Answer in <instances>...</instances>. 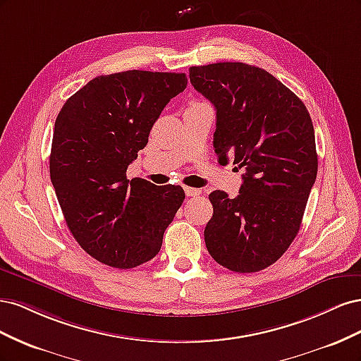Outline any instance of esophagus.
<instances>
[{
	"label": "esophagus",
	"instance_id": "obj_1",
	"mask_svg": "<svg viewBox=\"0 0 361 361\" xmlns=\"http://www.w3.org/2000/svg\"><path fill=\"white\" fill-rule=\"evenodd\" d=\"M200 190L197 188H191V187H185V194L188 195V197H197V195H200Z\"/></svg>",
	"mask_w": 361,
	"mask_h": 361
}]
</instances>
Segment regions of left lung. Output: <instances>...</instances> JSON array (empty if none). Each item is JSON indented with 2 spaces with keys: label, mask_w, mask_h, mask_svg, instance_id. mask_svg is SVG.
<instances>
[{
  "label": "left lung",
  "mask_w": 361,
  "mask_h": 361,
  "mask_svg": "<svg viewBox=\"0 0 361 361\" xmlns=\"http://www.w3.org/2000/svg\"><path fill=\"white\" fill-rule=\"evenodd\" d=\"M190 81L216 110L218 162L233 157L245 170L235 199L220 190L209 194L206 248L231 271L265 269L297 236L318 173L310 114L276 76L251 64L192 66Z\"/></svg>",
  "instance_id": "8db88e82"
}]
</instances>
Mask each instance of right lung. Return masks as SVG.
<instances>
[{
	"instance_id": "right-lung-1",
	"label": "right lung",
	"mask_w": 361,
	"mask_h": 361,
	"mask_svg": "<svg viewBox=\"0 0 361 361\" xmlns=\"http://www.w3.org/2000/svg\"><path fill=\"white\" fill-rule=\"evenodd\" d=\"M187 75L126 71L101 75L71 96L54 126L51 182L71 233L92 257L128 269L154 259L185 192L128 180L152 126Z\"/></svg>"
}]
</instances>
